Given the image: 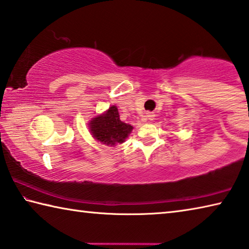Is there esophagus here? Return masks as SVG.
<instances>
[{"label": "esophagus", "instance_id": "obj_1", "mask_svg": "<svg viewBox=\"0 0 249 249\" xmlns=\"http://www.w3.org/2000/svg\"><path fill=\"white\" fill-rule=\"evenodd\" d=\"M146 116H147V119L151 121V120H154V116H155V115L153 114V113H147Z\"/></svg>", "mask_w": 249, "mask_h": 249}]
</instances>
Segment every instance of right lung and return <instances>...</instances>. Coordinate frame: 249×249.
<instances>
[{
  "label": "right lung",
  "mask_w": 249,
  "mask_h": 249,
  "mask_svg": "<svg viewBox=\"0 0 249 249\" xmlns=\"http://www.w3.org/2000/svg\"><path fill=\"white\" fill-rule=\"evenodd\" d=\"M90 132L96 141L104 145L114 146L124 142L133 126L120 120L119 109L113 105L104 114L93 117L90 121Z\"/></svg>",
  "instance_id": "1"
}]
</instances>
